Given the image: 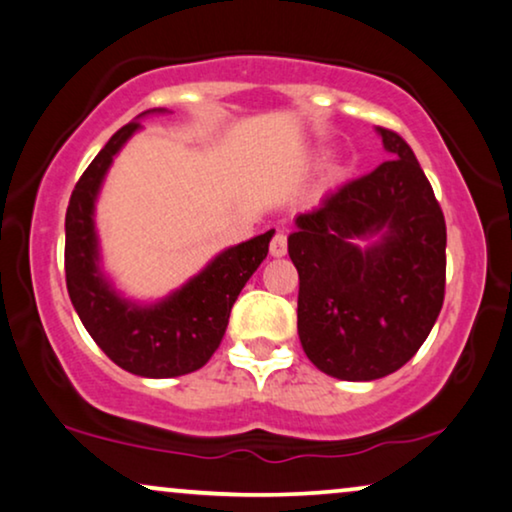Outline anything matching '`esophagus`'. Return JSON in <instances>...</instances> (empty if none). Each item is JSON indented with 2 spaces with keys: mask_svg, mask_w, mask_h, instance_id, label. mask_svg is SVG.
Segmentation results:
<instances>
[{
  "mask_svg": "<svg viewBox=\"0 0 512 512\" xmlns=\"http://www.w3.org/2000/svg\"><path fill=\"white\" fill-rule=\"evenodd\" d=\"M269 252H271V257H283L285 252H288V236H285L283 231H276L274 238H271Z\"/></svg>",
  "mask_w": 512,
  "mask_h": 512,
  "instance_id": "obj_1",
  "label": "esophagus"
}]
</instances>
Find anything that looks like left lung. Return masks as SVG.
I'll return each mask as SVG.
<instances>
[{"label": "left lung", "instance_id": "8db88e82", "mask_svg": "<svg viewBox=\"0 0 512 512\" xmlns=\"http://www.w3.org/2000/svg\"><path fill=\"white\" fill-rule=\"evenodd\" d=\"M391 161L346 182L288 236L297 332L320 372L372 381L400 370L445 299V215L412 147L377 128ZM374 237L367 249L357 243Z\"/></svg>", "mask_w": 512, "mask_h": 512}]
</instances>
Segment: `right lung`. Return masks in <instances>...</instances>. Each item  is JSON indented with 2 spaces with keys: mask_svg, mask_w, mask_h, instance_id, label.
I'll list each match as a JSON object with an SVG mask.
<instances>
[{
  "mask_svg": "<svg viewBox=\"0 0 512 512\" xmlns=\"http://www.w3.org/2000/svg\"><path fill=\"white\" fill-rule=\"evenodd\" d=\"M149 112L166 109H147L140 117ZM138 119L109 138L74 187L65 215V281L81 323L109 360L138 377L168 379L199 370L217 351L231 306L267 257L274 231L220 252L161 302L140 306L117 295L100 271L93 213L107 168L140 131Z\"/></svg>",
  "mask_w": 512,
  "mask_h": 512,
  "instance_id": "1",
  "label": "right lung"
}]
</instances>
